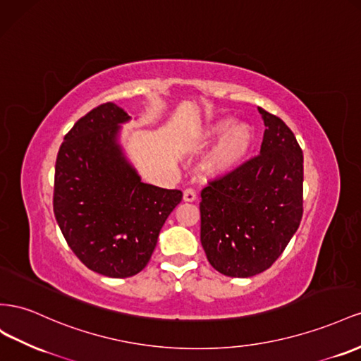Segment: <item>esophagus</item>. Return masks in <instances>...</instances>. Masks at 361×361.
Returning <instances> with one entry per match:
<instances>
[{"instance_id": "34e87169", "label": "esophagus", "mask_w": 361, "mask_h": 361, "mask_svg": "<svg viewBox=\"0 0 361 361\" xmlns=\"http://www.w3.org/2000/svg\"><path fill=\"white\" fill-rule=\"evenodd\" d=\"M197 199V192L194 188H187L183 191V200L185 202H194Z\"/></svg>"}]
</instances>
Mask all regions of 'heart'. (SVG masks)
I'll list each match as a JSON object with an SVG mask.
<instances>
[{
    "label": "heart",
    "instance_id": "b5f03b06",
    "mask_svg": "<svg viewBox=\"0 0 361 361\" xmlns=\"http://www.w3.org/2000/svg\"><path fill=\"white\" fill-rule=\"evenodd\" d=\"M223 134L226 136L208 159L209 171L216 174H226L238 169L247 159L255 141V135L249 124L233 126L232 118H221L212 123L204 133V138L214 140Z\"/></svg>",
    "mask_w": 361,
    "mask_h": 361
}]
</instances>
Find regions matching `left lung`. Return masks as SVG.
<instances>
[{
    "mask_svg": "<svg viewBox=\"0 0 361 361\" xmlns=\"http://www.w3.org/2000/svg\"><path fill=\"white\" fill-rule=\"evenodd\" d=\"M264 120L259 154L202 190L200 241L209 264L232 278L267 270L295 235L304 212V154L279 116Z\"/></svg>",
    "mask_w": 361,
    "mask_h": 361,
    "instance_id": "left-lung-1",
    "label": "left lung"
}]
</instances>
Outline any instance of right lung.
<instances>
[{
    "mask_svg": "<svg viewBox=\"0 0 361 361\" xmlns=\"http://www.w3.org/2000/svg\"><path fill=\"white\" fill-rule=\"evenodd\" d=\"M130 116L103 103L65 135L56 159L53 209L68 246L83 264L109 278L147 266L182 191L141 182L116 142Z\"/></svg>",
    "mask_w": 361,
    "mask_h": 361,
    "instance_id": "obj_1",
    "label": "right lung"
}]
</instances>
